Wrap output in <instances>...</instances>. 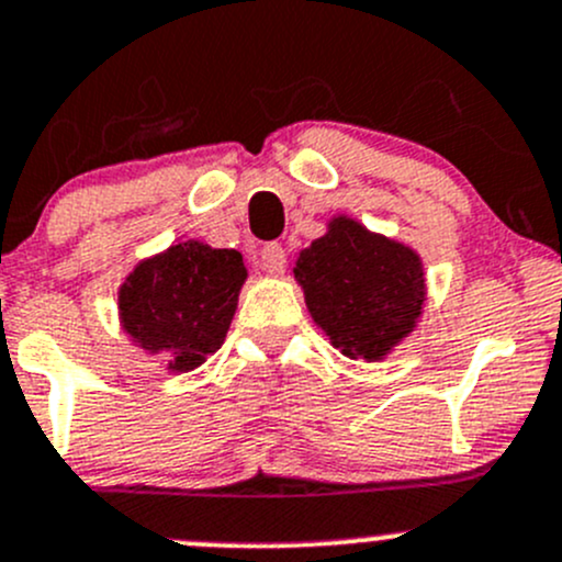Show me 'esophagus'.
Here are the masks:
<instances>
[{
  "mask_svg": "<svg viewBox=\"0 0 562 562\" xmlns=\"http://www.w3.org/2000/svg\"><path fill=\"white\" fill-rule=\"evenodd\" d=\"M285 263H288V255L280 245H269L258 252V266L266 271V274H282Z\"/></svg>",
  "mask_w": 562,
  "mask_h": 562,
  "instance_id": "34e87169",
  "label": "esophagus"
}]
</instances>
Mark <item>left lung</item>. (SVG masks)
Returning a JSON list of instances; mask_svg holds the SVG:
<instances>
[{
	"label": "left lung",
	"mask_w": 562,
	"mask_h": 562,
	"mask_svg": "<svg viewBox=\"0 0 562 562\" xmlns=\"http://www.w3.org/2000/svg\"><path fill=\"white\" fill-rule=\"evenodd\" d=\"M293 274L315 326L348 359L383 361L424 315L427 274L416 249L348 214L328 220Z\"/></svg>",
	"instance_id": "8db88e82"
}]
</instances>
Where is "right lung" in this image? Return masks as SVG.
Segmentation results:
<instances>
[{
  "mask_svg": "<svg viewBox=\"0 0 562 562\" xmlns=\"http://www.w3.org/2000/svg\"><path fill=\"white\" fill-rule=\"evenodd\" d=\"M245 280L236 249L179 241L135 263L119 288V323L146 353L168 356V372H190L225 342Z\"/></svg>",
  "mask_w": 562,
  "mask_h": 562,
  "instance_id": "right-lung-1",
  "label": "right lung"
}]
</instances>
